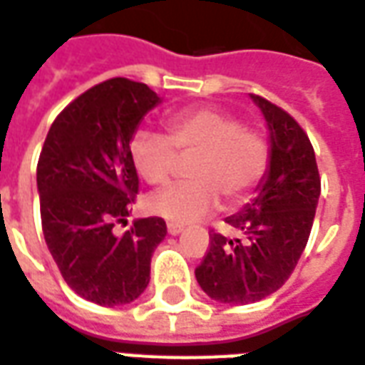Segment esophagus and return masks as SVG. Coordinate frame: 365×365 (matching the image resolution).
I'll list each match as a JSON object with an SVG mask.
<instances>
[{
    "mask_svg": "<svg viewBox=\"0 0 365 365\" xmlns=\"http://www.w3.org/2000/svg\"><path fill=\"white\" fill-rule=\"evenodd\" d=\"M167 231H169V235H179L180 231H182V225H179V223H167Z\"/></svg>",
    "mask_w": 365,
    "mask_h": 365,
    "instance_id": "34e87169",
    "label": "esophagus"
}]
</instances>
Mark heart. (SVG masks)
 <instances>
[{"instance_id":"1","label":"heart","mask_w":365,"mask_h":365,"mask_svg":"<svg viewBox=\"0 0 365 365\" xmlns=\"http://www.w3.org/2000/svg\"><path fill=\"white\" fill-rule=\"evenodd\" d=\"M165 135L138 130L130 138L132 165L148 185L169 182L180 159H190V180L173 185L148 200L151 214L171 223H192L212 214L220 196L237 206L251 196L270 167V145L235 114L194 106L167 116Z\"/></svg>"}]
</instances>
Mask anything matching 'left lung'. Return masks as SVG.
Instances as JSON below:
<instances>
[{"mask_svg": "<svg viewBox=\"0 0 365 365\" xmlns=\"http://www.w3.org/2000/svg\"><path fill=\"white\" fill-rule=\"evenodd\" d=\"M270 130V171L259 196L225 220L241 239L212 230L210 247L194 274L200 288L220 303L247 305L280 289L309 239L319 194L315 151L292 114L260 95H251Z\"/></svg>", "mask_w": 365, "mask_h": 365, "instance_id": "8db88e82", "label": "left lung"}]
</instances>
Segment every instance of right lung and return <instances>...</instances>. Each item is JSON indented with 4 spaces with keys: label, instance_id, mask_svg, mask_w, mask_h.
I'll return each mask as SVG.
<instances>
[{
    "label": "right lung",
    "instance_id": "1",
    "mask_svg": "<svg viewBox=\"0 0 365 365\" xmlns=\"http://www.w3.org/2000/svg\"><path fill=\"white\" fill-rule=\"evenodd\" d=\"M159 97L145 83L113 77L73 98L48 130L36 165L42 233L62 278L98 305H124L150 284L163 217H142L122 235L138 194L130 138Z\"/></svg>",
    "mask_w": 365,
    "mask_h": 365
}]
</instances>
